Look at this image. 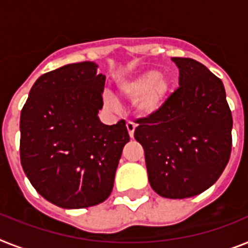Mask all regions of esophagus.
<instances>
[{
	"label": "esophagus",
	"mask_w": 248,
	"mask_h": 248,
	"mask_svg": "<svg viewBox=\"0 0 248 248\" xmlns=\"http://www.w3.org/2000/svg\"><path fill=\"white\" fill-rule=\"evenodd\" d=\"M126 129H128V134L130 138L134 137V130H136V125H134V123L128 122L126 123Z\"/></svg>",
	"instance_id": "1"
}]
</instances>
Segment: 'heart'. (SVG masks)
I'll list each match as a JSON object with an SVG mask.
<instances>
[{
  "instance_id": "b5f03b06",
  "label": "heart",
  "mask_w": 248,
  "mask_h": 248,
  "mask_svg": "<svg viewBox=\"0 0 248 248\" xmlns=\"http://www.w3.org/2000/svg\"><path fill=\"white\" fill-rule=\"evenodd\" d=\"M123 99L134 102L136 114L140 118H148L156 114L165 104L170 91L169 79L163 73L146 71L123 81L118 87ZM105 105L111 110L118 109V102L106 95Z\"/></svg>"
}]
</instances>
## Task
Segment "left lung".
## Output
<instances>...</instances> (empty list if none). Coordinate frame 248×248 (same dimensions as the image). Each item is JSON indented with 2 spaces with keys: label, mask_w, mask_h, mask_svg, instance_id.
I'll list each match as a JSON object with an SVG mask.
<instances>
[{
  "label": "left lung",
  "mask_w": 248,
  "mask_h": 248,
  "mask_svg": "<svg viewBox=\"0 0 248 248\" xmlns=\"http://www.w3.org/2000/svg\"><path fill=\"white\" fill-rule=\"evenodd\" d=\"M180 87L156 114L138 119L149 184L158 195L185 199L209 189L232 149V114L223 82L205 65L173 57Z\"/></svg>",
  "instance_id": "obj_1"
}]
</instances>
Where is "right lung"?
Masks as SVG:
<instances>
[{
  "mask_svg": "<svg viewBox=\"0 0 248 248\" xmlns=\"http://www.w3.org/2000/svg\"><path fill=\"white\" fill-rule=\"evenodd\" d=\"M93 62L72 63L40 76L20 116V158L40 195L64 209L105 202L111 194L125 122H100L105 76Z\"/></svg>",
  "mask_w": 248,
  "mask_h": 248,
  "instance_id": "right-lung-1",
  "label": "right lung"
}]
</instances>
